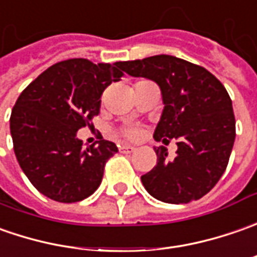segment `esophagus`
Here are the masks:
<instances>
[{
    "mask_svg": "<svg viewBox=\"0 0 257 257\" xmlns=\"http://www.w3.org/2000/svg\"><path fill=\"white\" fill-rule=\"evenodd\" d=\"M120 152H123V154H132V152H135L137 151V148L132 145H122L119 148Z\"/></svg>",
    "mask_w": 257,
    "mask_h": 257,
    "instance_id": "esophagus-1",
    "label": "esophagus"
}]
</instances>
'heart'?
<instances>
[{
	"label": "heart",
	"mask_w": 257,
	"mask_h": 257,
	"mask_svg": "<svg viewBox=\"0 0 257 257\" xmlns=\"http://www.w3.org/2000/svg\"><path fill=\"white\" fill-rule=\"evenodd\" d=\"M125 134H126V137L129 138H138V135H139V132H138L137 129H129Z\"/></svg>",
	"instance_id": "1"
}]
</instances>
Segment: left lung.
Returning a JSON list of instances; mask_svg holds the SVG:
<instances>
[{
    "instance_id": "8db88e82",
    "label": "left lung",
    "mask_w": 257,
    "mask_h": 257,
    "mask_svg": "<svg viewBox=\"0 0 257 257\" xmlns=\"http://www.w3.org/2000/svg\"><path fill=\"white\" fill-rule=\"evenodd\" d=\"M135 78L154 81L164 111L154 138L165 145L176 139V156L154 148L156 166L141 176L151 196L165 203H189L212 189L225 172L236 129L230 96L208 69L172 55L116 62Z\"/></svg>"
}]
</instances>
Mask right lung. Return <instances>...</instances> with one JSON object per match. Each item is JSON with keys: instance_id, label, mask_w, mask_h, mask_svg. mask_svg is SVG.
<instances>
[{"instance_id": "add662e5", "label": "right lung", "mask_w": 257, "mask_h": 257, "mask_svg": "<svg viewBox=\"0 0 257 257\" xmlns=\"http://www.w3.org/2000/svg\"><path fill=\"white\" fill-rule=\"evenodd\" d=\"M123 76L116 64L67 59L44 71L15 102L10 129L23 172L42 195L72 203L99 188L111 141L84 146L78 131L101 109V95Z\"/></svg>"}]
</instances>
